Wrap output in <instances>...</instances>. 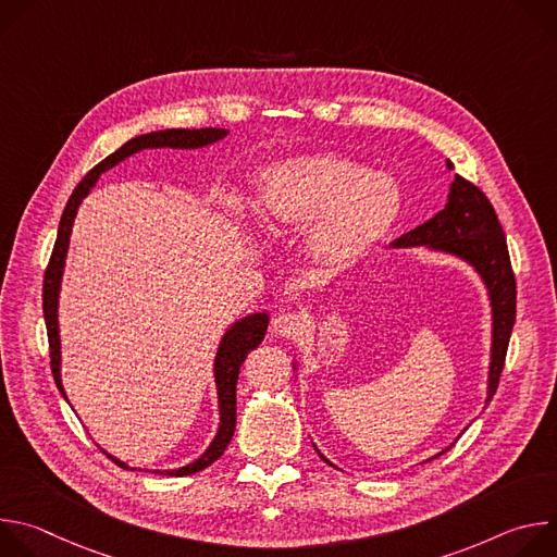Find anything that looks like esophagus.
<instances>
[{"instance_id": "esophagus-1", "label": "esophagus", "mask_w": 557, "mask_h": 557, "mask_svg": "<svg viewBox=\"0 0 557 557\" xmlns=\"http://www.w3.org/2000/svg\"><path fill=\"white\" fill-rule=\"evenodd\" d=\"M304 329V317L297 312H280L273 322V331L282 337H295Z\"/></svg>"}]
</instances>
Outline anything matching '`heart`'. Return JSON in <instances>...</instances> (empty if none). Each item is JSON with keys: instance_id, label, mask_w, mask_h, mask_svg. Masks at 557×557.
<instances>
[{"instance_id": "1", "label": "heart", "mask_w": 557, "mask_h": 557, "mask_svg": "<svg viewBox=\"0 0 557 557\" xmlns=\"http://www.w3.org/2000/svg\"><path fill=\"white\" fill-rule=\"evenodd\" d=\"M404 213V196L385 174L333 153L267 168L258 176V215L275 231L308 228L310 260L342 273L376 251Z\"/></svg>"}]
</instances>
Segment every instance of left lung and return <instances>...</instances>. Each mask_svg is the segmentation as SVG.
<instances>
[{
    "mask_svg": "<svg viewBox=\"0 0 557 557\" xmlns=\"http://www.w3.org/2000/svg\"><path fill=\"white\" fill-rule=\"evenodd\" d=\"M454 170L451 163H447ZM447 251L469 262L481 273L490 288L494 312V339L490 366V399L498 389L505 368L509 337L516 324V275L509 260L507 237L490 198L456 174L449 187V200L443 211L417 228L396 237L392 247H421ZM317 449V447H314ZM320 454V449H317ZM322 456V454H320ZM324 458V456H322ZM326 460V458H324ZM329 462V460H326Z\"/></svg>",
    "mask_w": 557,
    "mask_h": 557,
    "instance_id": "obj_1",
    "label": "left lung"
}]
</instances>
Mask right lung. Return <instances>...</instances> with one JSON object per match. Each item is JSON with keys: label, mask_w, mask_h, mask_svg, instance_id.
<instances>
[{"label": "right lung", "mask_w": 557, "mask_h": 557, "mask_svg": "<svg viewBox=\"0 0 557 557\" xmlns=\"http://www.w3.org/2000/svg\"><path fill=\"white\" fill-rule=\"evenodd\" d=\"M226 136V129L220 127H202V129H165V132H151V134H140L132 140H127L123 147H119L114 153H110L108 158L99 165H95L86 178L78 183L63 209L61 222H59V231H57V243L50 256V262L46 267V275H44V320H46V331H48V346H50V368H52V376L54 383L59 387V392L65 396L63 385H61V374H59V363H61V355H59V326H57V299H59V284H61V273H63V262H65V253H67V243H70V231H72V222L76 215L78 205L90 194V189L97 185L99 176L119 165L123 158L147 149V147H178V149H196V147H205L209 143H215L220 138ZM269 326V317L267 312H258V314H249L245 317L243 322H235L226 335L220 342L218 355H215V385H218V404H220V428L218 434L213 438V443L209 445V449L194 462L168 471L170 475H189L196 471H202L205 467H209L211 462H215L226 445L233 438L235 432V385H237V374H240V366L245 363L247 355L258 348L264 339ZM108 458H112L119 467L127 469V465L114 456H110L106 451Z\"/></svg>", "instance_id": "1"}]
</instances>
